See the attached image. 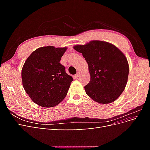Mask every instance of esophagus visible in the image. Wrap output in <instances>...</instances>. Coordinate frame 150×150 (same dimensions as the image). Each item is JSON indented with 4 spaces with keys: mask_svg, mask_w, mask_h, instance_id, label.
<instances>
[{
    "mask_svg": "<svg viewBox=\"0 0 150 150\" xmlns=\"http://www.w3.org/2000/svg\"><path fill=\"white\" fill-rule=\"evenodd\" d=\"M80 75H81V72H78L76 73V74L75 75V77H76V78H79V77L80 76Z\"/></svg>",
    "mask_w": 150,
    "mask_h": 150,
    "instance_id": "esophagus-1",
    "label": "esophagus"
}]
</instances>
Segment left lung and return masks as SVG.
<instances>
[{
    "label": "left lung",
    "mask_w": 150,
    "mask_h": 150,
    "mask_svg": "<svg viewBox=\"0 0 150 150\" xmlns=\"http://www.w3.org/2000/svg\"><path fill=\"white\" fill-rule=\"evenodd\" d=\"M74 49L82 53L88 64L91 79L84 86L88 96L101 104L116 101L128 81L129 65L125 54L113 44L101 40L77 45Z\"/></svg>",
    "instance_id": "1"
}]
</instances>
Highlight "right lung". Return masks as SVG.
I'll return each mask as SVG.
<instances>
[{
  "label": "right lung",
  "mask_w": 150,
  "mask_h": 150,
  "mask_svg": "<svg viewBox=\"0 0 150 150\" xmlns=\"http://www.w3.org/2000/svg\"><path fill=\"white\" fill-rule=\"evenodd\" d=\"M67 47H39L25 61L22 85L32 100L44 108L54 107L67 95L73 79L59 62Z\"/></svg>",
  "instance_id": "1"
}]
</instances>
